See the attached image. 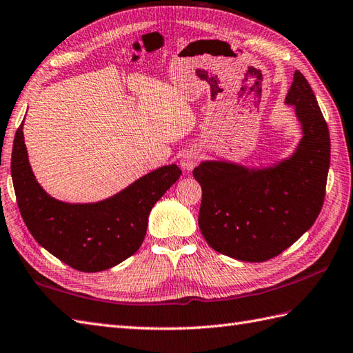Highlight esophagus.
Wrapping results in <instances>:
<instances>
[{
	"instance_id": "obj_1",
	"label": "esophagus",
	"mask_w": 353,
	"mask_h": 353,
	"mask_svg": "<svg viewBox=\"0 0 353 353\" xmlns=\"http://www.w3.org/2000/svg\"><path fill=\"white\" fill-rule=\"evenodd\" d=\"M199 153L195 150H186L182 157H180V165L185 171H191L196 167V163H199Z\"/></svg>"
}]
</instances>
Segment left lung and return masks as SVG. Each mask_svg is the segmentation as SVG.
<instances>
[{
  "label": "left lung",
  "mask_w": 353,
  "mask_h": 353,
  "mask_svg": "<svg viewBox=\"0 0 353 353\" xmlns=\"http://www.w3.org/2000/svg\"><path fill=\"white\" fill-rule=\"evenodd\" d=\"M285 105L294 106L301 139L288 158L261 167L203 161L199 225L215 251L241 261H266L308 232L321 214L330 170V130L316 96L294 72Z\"/></svg>",
  "instance_id": "obj_1"
}]
</instances>
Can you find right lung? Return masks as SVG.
I'll return each mask as SVG.
<instances>
[{"instance_id": "add662e5", "label": "right lung", "mask_w": 353, "mask_h": 353, "mask_svg": "<svg viewBox=\"0 0 353 353\" xmlns=\"http://www.w3.org/2000/svg\"><path fill=\"white\" fill-rule=\"evenodd\" d=\"M22 129L23 121L13 141L12 180L23 223L37 243L81 272H101L135 254L154 203L182 174L176 163L150 171L101 201H61L36 180Z\"/></svg>"}]
</instances>
